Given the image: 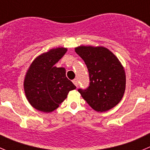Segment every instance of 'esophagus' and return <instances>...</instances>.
Masks as SVG:
<instances>
[{
	"label": "esophagus",
	"instance_id": "obj_1",
	"mask_svg": "<svg viewBox=\"0 0 150 150\" xmlns=\"http://www.w3.org/2000/svg\"><path fill=\"white\" fill-rule=\"evenodd\" d=\"M72 82H73V83H74V84L75 85V86H78V80H77L76 78H75V79H74L73 81H72Z\"/></svg>",
	"mask_w": 150,
	"mask_h": 150
}]
</instances>
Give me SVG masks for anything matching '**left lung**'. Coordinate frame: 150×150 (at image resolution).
Segmentation results:
<instances>
[{"label":"left lung","instance_id":"8db88e82","mask_svg":"<svg viewBox=\"0 0 150 150\" xmlns=\"http://www.w3.org/2000/svg\"><path fill=\"white\" fill-rule=\"evenodd\" d=\"M75 51L86 64L90 80L87 89H78L82 98L98 112L115 107L126 88L125 71L118 58L103 47L80 46Z\"/></svg>","mask_w":150,"mask_h":150}]
</instances>
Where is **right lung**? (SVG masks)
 Wrapping results in <instances>:
<instances>
[{
    "mask_svg": "<svg viewBox=\"0 0 150 150\" xmlns=\"http://www.w3.org/2000/svg\"><path fill=\"white\" fill-rule=\"evenodd\" d=\"M67 51L64 47L52 49L35 58L28 69L23 81L25 95L32 107L39 111H54L69 92L76 89L66 76L65 68L54 67Z\"/></svg>",
    "mask_w": 150,
    "mask_h": 150,
    "instance_id": "1",
    "label": "right lung"
}]
</instances>
